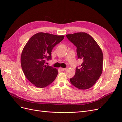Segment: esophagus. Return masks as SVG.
I'll list each match as a JSON object with an SVG mask.
<instances>
[{"label": "esophagus", "instance_id": "esophagus-1", "mask_svg": "<svg viewBox=\"0 0 122 122\" xmlns=\"http://www.w3.org/2000/svg\"><path fill=\"white\" fill-rule=\"evenodd\" d=\"M60 69L61 70V71H66V70H67V68H60Z\"/></svg>", "mask_w": 122, "mask_h": 122}]
</instances>
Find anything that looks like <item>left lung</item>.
Masks as SVG:
<instances>
[{"instance_id":"left-lung-1","label":"left lung","mask_w":122,"mask_h":122,"mask_svg":"<svg viewBox=\"0 0 122 122\" xmlns=\"http://www.w3.org/2000/svg\"><path fill=\"white\" fill-rule=\"evenodd\" d=\"M70 41L77 47L78 58L83 60L79 69L76 68L75 76L70 82L80 90L93 86L103 71V55L101 48L92 36L86 32H77L66 35Z\"/></svg>"}]
</instances>
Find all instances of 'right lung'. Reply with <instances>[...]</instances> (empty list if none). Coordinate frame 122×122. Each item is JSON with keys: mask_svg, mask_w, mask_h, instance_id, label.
<instances>
[{"mask_svg": "<svg viewBox=\"0 0 122 122\" xmlns=\"http://www.w3.org/2000/svg\"><path fill=\"white\" fill-rule=\"evenodd\" d=\"M64 36L38 32L32 36L24 47L21 65L26 78L36 86L45 87L52 83L58 74L57 69L45 64L51 58V51Z\"/></svg>", "mask_w": 122, "mask_h": 122, "instance_id": "add662e5", "label": "right lung"}]
</instances>
